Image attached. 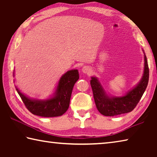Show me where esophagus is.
Wrapping results in <instances>:
<instances>
[{"instance_id":"34e87169","label":"esophagus","mask_w":157,"mask_h":157,"mask_svg":"<svg viewBox=\"0 0 157 157\" xmlns=\"http://www.w3.org/2000/svg\"><path fill=\"white\" fill-rule=\"evenodd\" d=\"M82 72H83L84 73H86V74H89L91 72V68H90L89 66H84V67L82 68Z\"/></svg>"}]
</instances>
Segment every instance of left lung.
Instances as JSON below:
<instances>
[{
    "label": "left lung",
    "instance_id": "1",
    "mask_svg": "<svg viewBox=\"0 0 157 157\" xmlns=\"http://www.w3.org/2000/svg\"><path fill=\"white\" fill-rule=\"evenodd\" d=\"M143 78L139 84L123 97L109 98L96 78H91V86L95 105L99 112L105 116H115L129 113L136 107L147 88L149 81V67L145 55Z\"/></svg>",
    "mask_w": 157,
    "mask_h": 157
}]
</instances>
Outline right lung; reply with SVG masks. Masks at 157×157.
Wrapping results in <instances>:
<instances>
[{
    "label": "right lung",
    "mask_w": 157,
    "mask_h": 157,
    "mask_svg": "<svg viewBox=\"0 0 157 157\" xmlns=\"http://www.w3.org/2000/svg\"><path fill=\"white\" fill-rule=\"evenodd\" d=\"M79 79L78 70L68 71L62 76L58 84L55 96L43 101L33 100L17 91L29 111L41 117H56L63 115L68 110L73 88Z\"/></svg>",
    "instance_id": "1"
}]
</instances>
